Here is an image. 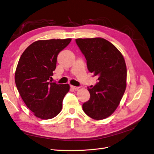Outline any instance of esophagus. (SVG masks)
<instances>
[{"label": "esophagus", "mask_w": 154, "mask_h": 154, "mask_svg": "<svg viewBox=\"0 0 154 154\" xmlns=\"http://www.w3.org/2000/svg\"><path fill=\"white\" fill-rule=\"evenodd\" d=\"M70 87L74 90H78L79 89V87H76V86H73V85H70Z\"/></svg>", "instance_id": "34e87169"}]
</instances>
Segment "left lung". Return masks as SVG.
Wrapping results in <instances>:
<instances>
[{"label": "left lung", "instance_id": "1", "mask_svg": "<svg viewBox=\"0 0 154 154\" xmlns=\"http://www.w3.org/2000/svg\"><path fill=\"white\" fill-rule=\"evenodd\" d=\"M87 60L88 70L98 82L88 88L90 99L82 106L89 117L102 120L117 109L126 88L127 69L124 58L115 46L101 37L76 39Z\"/></svg>", "mask_w": 154, "mask_h": 154}]
</instances>
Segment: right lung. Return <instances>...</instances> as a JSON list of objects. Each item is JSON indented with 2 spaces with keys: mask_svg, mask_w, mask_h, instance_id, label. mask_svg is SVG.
Returning <instances> with one entry per match:
<instances>
[{
  "mask_svg": "<svg viewBox=\"0 0 154 154\" xmlns=\"http://www.w3.org/2000/svg\"><path fill=\"white\" fill-rule=\"evenodd\" d=\"M70 41V38L36 41L26 48L19 60L15 74L17 88L37 118L51 119L61 111L70 86L48 80L56 69L58 54Z\"/></svg>",
  "mask_w": 154,
  "mask_h": 154,
  "instance_id": "1",
  "label": "right lung"
}]
</instances>
